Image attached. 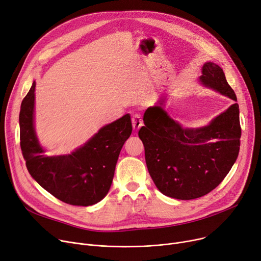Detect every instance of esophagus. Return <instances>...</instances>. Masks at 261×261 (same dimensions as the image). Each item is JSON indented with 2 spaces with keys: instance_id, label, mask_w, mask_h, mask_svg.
I'll return each mask as SVG.
<instances>
[{
  "instance_id": "34e87169",
  "label": "esophagus",
  "mask_w": 261,
  "mask_h": 261,
  "mask_svg": "<svg viewBox=\"0 0 261 261\" xmlns=\"http://www.w3.org/2000/svg\"><path fill=\"white\" fill-rule=\"evenodd\" d=\"M132 122H133V128L134 130H138L140 127L143 125V120L142 117L140 114H135L132 118Z\"/></svg>"
}]
</instances>
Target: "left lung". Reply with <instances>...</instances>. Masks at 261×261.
<instances>
[{"label":"left lung","mask_w":261,"mask_h":261,"mask_svg":"<svg viewBox=\"0 0 261 261\" xmlns=\"http://www.w3.org/2000/svg\"><path fill=\"white\" fill-rule=\"evenodd\" d=\"M199 77L204 86L237 101L223 69L208 62ZM165 98L144 113L138 135L145 149L148 172L156 188L177 199L206 195L222 183L235 163L242 128L238 105H232L209 125L183 128L163 110Z\"/></svg>","instance_id":"obj_1"}]
</instances>
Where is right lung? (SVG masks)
Segmentation results:
<instances>
[{
  "label": "right lung",
  "mask_w": 261,
  "mask_h": 261,
  "mask_svg": "<svg viewBox=\"0 0 261 261\" xmlns=\"http://www.w3.org/2000/svg\"><path fill=\"white\" fill-rule=\"evenodd\" d=\"M34 91L35 82L19 112V140L29 173L64 203L91 206L100 202L111 188L119 153L132 134L129 114L100 128L71 154L48 156L34 130Z\"/></svg>",
  "instance_id": "right-lung-1"
}]
</instances>
